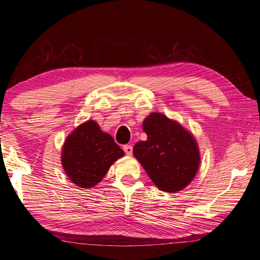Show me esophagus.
Here are the masks:
<instances>
[{
    "instance_id": "esophagus-1",
    "label": "esophagus",
    "mask_w": 260,
    "mask_h": 260,
    "mask_svg": "<svg viewBox=\"0 0 260 260\" xmlns=\"http://www.w3.org/2000/svg\"><path fill=\"white\" fill-rule=\"evenodd\" d=\"M123 151H124V153L127 154L128 156H131V155H132L133 148H132L131 145H124V146H123Z\"/></svg>"
}]
</instances>
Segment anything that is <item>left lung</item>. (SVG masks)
<instances>
[{
	"instance_id": "8db88e82",
	"label": "left lung",
	"mask_w": 260,
	"mask_h": 260,
	"mask_svg": "<svg viewBox=\"0 0 260 260\" xmlns=\"http://www.w3.org/2000/svg\"><path fill=\"white\" fill-rule=\"evenodd\" d=\"M143 130L147 139L135 145L133 154L154 184L169 193L190 184L200 167V151L191 133L160 113L148 115Z\"/></svg>"
}]
</instances>
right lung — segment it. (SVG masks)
I'll use <instances>...</instances> for the list:
<instances>
[{"label": "right lung", "mask_w": 260, "mask_h": 260, "mask_svg": "<svg viewBox=\"0 0 260 260\" xmlns=\"http://www.w3.org/2000/svg\"><path fill=\"white\" fill-rule=\"evenodd\" d=\"M124 155L112 136L94 120L76 128L61 149V165L73 183L83 188L96 185L109 167Z\"/></svg>", "instance_id": "add662e5"}]
</instances>
